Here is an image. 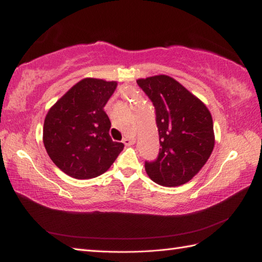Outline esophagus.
Returning a JSON list of instances; mask_svg holds the SVG:
<instances>
[{
  "mask_svg": "<svg viewBox=\"0 0 262 262\" xmlns=\"http://www.w3.org/2000/svg\"><path fill=\"white\" fill-rule=\"evenodd\" d=\"M135 142H136L135 138L130 137V136H126L124 140H122V143H124L126 146H130V145H133V144H135Z\"/></svg>",
  "mask_w": 262,
  "mask_h": 262,
  "instance_id": "1",
  "label": "esophagus"
}]
</instances>
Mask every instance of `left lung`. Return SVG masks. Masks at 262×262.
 <instances>
[{
    "label": "left lung",
    "mask_w": 262,
    "mask_h": 262,
    "mask_svg": "<svg viewBox=\"0 0 262 262\" xmlns=\"http://www.w3.org/2000/svg\"><path fill=\"white\" fill-rule=\"evenodd\" d=\"M157 115L160 152L145 171L158 185L190 181L207 162L215 145L213 118L203 101L168 75L138 79Z\"/></svg>",
    "instance_id": "8db88e82"
}]
</instances>
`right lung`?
<instances>
[{"instance_id": "1", "label": "right lung", "mask_w": 262, "mask_h": 262, "mask_svg": "<svg viewBox=\"0 0 262 262\" xmlns=\"http://www.w3.org/2000/svg\"><path fill=\"white\" fill-rule=\"evenodd\" d=\"M116 88V81L86 77L48 110L43 145L64 173L75 179L96 178L104 173L124 149V144L111 140V122L103 110Z\"/></svg>"}]
</instances>
